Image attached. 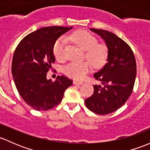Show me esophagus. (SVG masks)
<instances>
[{"label":"esophagus","instance_id":"34e87169","mask_svg":"<svg viewBox=\"0 0 150 150\" xmlns=\"http://www.w3.org/2000/svg\"><path fill=\"white\" fill-rule=\"evenodd\" d=\"M73 83H74V84H80V85L83 84L82 81H78V80H74V81H73Z\"/></svg>","mask_w":150,"mask_h":150}]
</instances>
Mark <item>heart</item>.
Listing matches in <instances>:
<instances>
[{
	"instance_id": "heart-1",
	"label": "heart",
	"mask_w": 150,
	"mask_h": 150,
	"mask_svg": "<svg viewBox=\"0 0 150 150\" xmlns=\"http://www.w3.org/2000/svg\"><path fill=\"white\" fill-rule=\"evenodd\" d=\"M71 40L82 50H86L85 55L95 67H100L105 64L108 58V48L105 45L98 44V40L94 35L84 30H79L72 34ZM66 40L60 38L55 42L52 52L58 60L65 58V47ZM89 61H72L66 64L64 71L66 75L75 79H82L92 70V64Z\"/></svg>"
}]
</instances>
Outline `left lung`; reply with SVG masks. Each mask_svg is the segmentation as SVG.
Masks as SVG:
<instances>
[{"instance_id":"left-lung-1","label":"left lung","mask_w":150,"mask_h":150,"mask_svg":"<svg viewBox=\"0 0 150 150\" xmlns=\"http://www.w3.org/2000/svg\"><path fill=\"white\" fill-rule=\"evenodd\" d=\"M90 30L103 38L108 54L104 67L94 74L103 86L94 85L93 95L84 102L91 111L106 115L121 108L132 95L137 64L131 47L117 35L103 29Z\"/></svg>"}]
</instances>
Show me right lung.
<instances>
[{
  "mask_svg": "<svg viewBox=\"0 0 150 150\" xmlns=\"http://www.w3.org/2000/svg\"><path fill=\"white\" fill-rule=\"evenodd\" d=\"M71 29L47 27L38 29L24 37L15 50L11 66L15 85L21 98L36 110H47L58 105L66 89L73 83L65 76H58L55 81L46 78L55 61L54 43Z\"/></svg>",
  "mask_w": 150,
  "mask_h": 150,
  "instance_id": "right-lung-1",
  "label": "right lung"
}]
</instances>
